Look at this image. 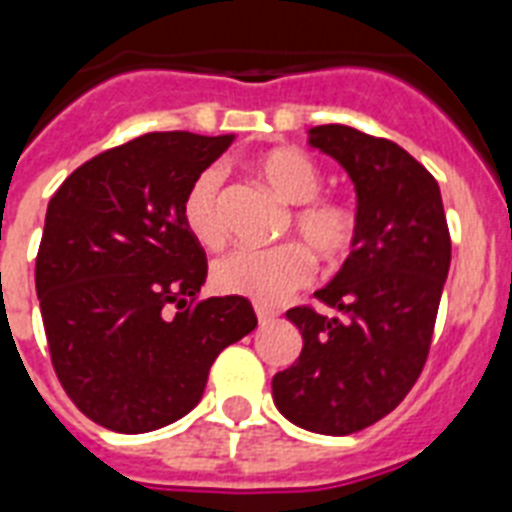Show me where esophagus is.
Wrapping results in <instances>:
<instances>
[{"label":"esophagus","mask_w":512,"mask_h":512,"mask_svg":"<svg viewBox=\"0 0 512 512\" xmlns=\"http://www.w3.org/2000/svg\"><path fill=\"white\" fill-rule=\"evenodd\" d=\"M255 313H257V321H260V327H268V324L276 321V316H279L273 308H265V305H257Z\"/></svg>","instance_id":"1"}]
</instances>
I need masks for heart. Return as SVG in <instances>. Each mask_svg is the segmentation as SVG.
I'll list each match as a JSON object with an SVG mask.
<instances>
[{"label": "heart", "mask_w": 512, "mask_h": 512, "mask_svg": "<svg viewBox=\"0 0 512 512\" xmlns=\"http://www.w3.org/2000/svg\"><path fill=\"white\" fill-rule=\"evenodd\" d=\"M255 172L295 204L289 212V228L324 260H337L356 239V215L345 204L321 199L319 164L297 148H271L252 162ZM223 175L217 167H207L193 177L183 201L180 220L191 239L204 249H220L225 244L223 209H220ZM313 276V260L300 244H279L273 249H239L220 257L212 265V287L223 295H236L255 303H281L295 289L305 287Z\"/></svg>", "instance_id": "heart-1"}]
</instances>
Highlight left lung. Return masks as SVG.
I'll list each match as a JSON object with an SVG mask.
<instances>
[{"label":"left lung","instance_id":"left-lung-1","mask_svg":"<svg viewBox=\"0 0 512 512\" xmlns=\"http://www.w3.org/2000/svg\"><path fill=\"white\" fill-rule=\"evenodd\" d=\"M356 188L353 252L316 297L292 308L303 350L273 377V404L297 428L348 436L396 409L420 377L452 263L436 177L393 140L345 124L308 130Z\"/></svg>","mask_w":512,"mask_h":512}]
</instances>
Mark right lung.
<instances>
[{
	"label": "right lung",
	"instance_id": "1",
	"mask_svg": "<svg viewBox=\"0 0 512 512\" xmlns=\"http://www.w3.org/2000/svg\"><path fill=\"white\" fill-rule=\"evenodd\" d=\"M233 135L148 132L103 151L47 204L36 295L68 398L116 433H148L199 404L220 350L257 327L247 297L196 300L207 257L180 201Z\"/></svg>",
	"mask_w": 512,
	"mask_h": 512
}]
</instances>
